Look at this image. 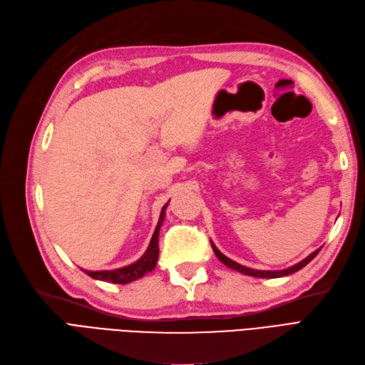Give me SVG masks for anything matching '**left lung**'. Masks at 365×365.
Here are the masks:
<instances>
[{"label":"left lung","instance_id":"8db88e82","mask_svg":"<svg viewBox=\"0 0 365 365\" xmlns=\"http://www.w3.org/2000/svg\"><path fill=\"white\" fill-rule=\"evenodd\" d=\"M211 247H212V250H215L216 257L225 264V266H228L230 269L237 270V272H240V273L247 274V276H255V278H281V276L292 274V273H294V272H297V270H300V269H304V267L307 266V264H308L314 257H316V255L319 254V250L322 249V247H320V249H317V250H314V252L309 254L305 259H302L300 262L294 264V266L288 267V269H284V270H257V269H250V267L242 266V264H238V262L230 259L228 257H225V255L220 252V250L215 246V243H212V242H211Z\"/></svg>","mask_w":365,"mask_h":365}]
</instances>
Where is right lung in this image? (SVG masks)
I'll return each mask as SVG.
<instances>
[{
  "mask_svg": "<svg viewBox=\"0 0 365 365\" xmlns=\"http://www.w3.org/2000/svg\"><path fill=\"white\" fill-rule=\"evenodd\" d=\"M166 208L168 204L161 208L160 212V219L158 223L155 226V231L153 234V238H150V243L146 249V252L142 255V258L137 259L135 262L130 264V266H125L120 269H115V270H101V272H91V270H84L87 274L91 276L93 279H99V281H106V282H113V284H128L133 282L139 278H143V276L149 272H153L157 266V259H158V235H160V228L163 222H165V216H166Z\"/></svg>",
  "mask_w": 365,
  "mask_h": 365,
  "instance_id": "right-lung-1",
  "label": "right lung"
}]
</instances>
